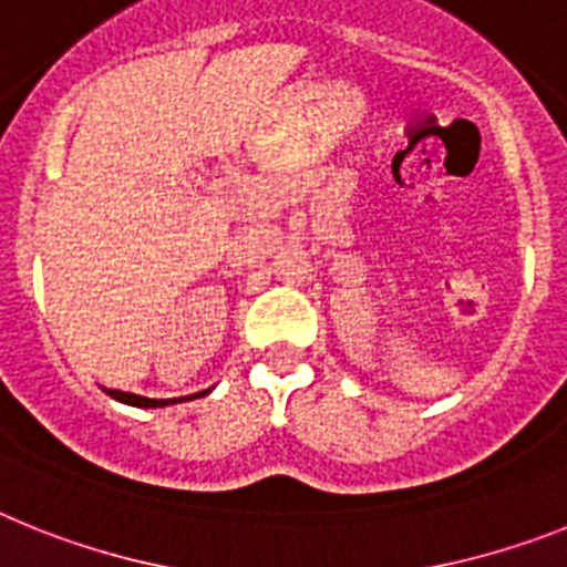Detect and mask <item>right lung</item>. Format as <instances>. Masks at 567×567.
<instances>
[{
  "mask_svg": "<svg viewBox=\"0 0 567 567\" xmlns=\"http://www.w3.org/2000/svg\"><path fill=\"white\" fill-rule=\"evenodd\" d=\"M105 391H107V396H113V400H120V402H125V405H134V408L171 405L167 400H147V396H136V393H125V391H113V388H105ZM205 393H208V391H202V396H205ZM194 396H199V393H194Z\"/></svg>",
  "mask_w": 567,
  "mask_h": 567,
  "instance_id": "right-lung-1",
  "label": "right lung"
}]
</instances>
